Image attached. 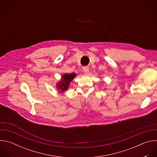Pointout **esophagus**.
<instances>
[{"label": "esophagus", "instance_id": "1", "mask_svg": "<svg viewBox=\"0 0 157 157\" xmlns=\"http://www.w3.org/2000/svg\"><path fill=\"white\" fill-rule=\"evenodd\" d=\"M83 71H84V72L85 74H87L88 72H89V67H88V66H85V67H84V68H83Z\"/></svg>", "mask_w": 157, "mask_h": 157}]
</instances>
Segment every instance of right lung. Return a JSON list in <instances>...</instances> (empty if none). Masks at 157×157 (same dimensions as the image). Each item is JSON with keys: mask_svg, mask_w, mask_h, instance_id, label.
<instances>
[{"mask_svg": "<svg viewBox=\"0 0 157 157\" xmlns=\"http://www.w3.org/2000/svg\"><path fill=\"white\" fill-rule=\"evenodd\" d=\"M76 76V75L75 73H67L63 75L60 81L56 84V87L59 89V92L62 93L64 91H66L69 87L71 81H73Z\"/></svg>", "mask_w": 157, "mask_h": 157, "instance_id": "obj_1", "label": "right lung"}]
</instances>
